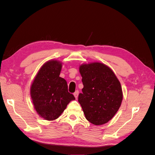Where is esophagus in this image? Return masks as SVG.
<instances>
[{
	"mask_svg": "<svg viewBox=\"0 0 155 155\" xmlns=\"http://www.w3.org/2000/svg\"><path fill=\"white\" fill-rule=\"evenodd\" d=\"M78 94H79V91H76V92H75L74 93V97L76 98L77 99V97H78Z\"/></svg>",
	"mask_w": 155,
	"mask_h": 155,
	"instance_id": "34e87169",
	"label": "esophagus"
}]
</instances>
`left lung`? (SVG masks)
<instances>
[{
  "mask_svg": "<svg viewBox=\"0 0 155 155\" xmlns=\"http://www.w3.org/2000/svg\"><path fill=\"white\" fill-rule=\"evenodd\" d=\"M83 93L78 96L86 119L94 125L109 121L118 112L123 100L120 81L112 70L100 62L81 64Z\"/></svg>",
  "mask_w": 155,
  "mask_h": 155,
  "instance_id": "8db88e82",
  "label": "left lung"
}]
</instances>
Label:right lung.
<instances>
[{
  "label": "right lung",
  "instance_id": "add662e5",
  "mask_svg": "<svg viewBox=\"0 0 155 155\" xmlns=\"http://www.w3.org/2000/svg\"><path fill=\"white\" fill-rule=\"evenodd\" d=\"M62 62L50 59L42 65L30 87V96L37 113L48 121L61 116L69 103L75 100L68 91L67 83L59 77Z\"/></svg>",
  "mask_w": 155,
  "mask_h": 155
}]
</instances>
